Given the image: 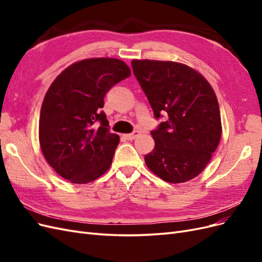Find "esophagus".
Returning a JSON list of instances; mask_svg holds the SVG:
<instances>
[{
  "mask_svg": "<svg viewBox=\"0 0 262 262\" xmlns=\"http://www.w3.org/2000/svg\"><path fill=\"white\" fill-rule=\"evenodd\" d=\"M140 131H133L132 133H130V134H125L124 136V138L126 139V140H129V141H132V140H134V139H137L139 136H140Z\"/></svg>",
  "mask_w": 262,
  "mask_h": 262,
  "instance_id": "34e87169",
  "label": "esophagus"
}]
</instances>
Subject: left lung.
Here are the masks:
<instances>
[{
    "instance_id": "8db88e82",
    "label": "left lung",
    "mask_w": 262,
    "mask_h": 262,
    "mask_svg": "<svg viewBox=\"0 0 262 262\" xmlns=\"http://www.w3.org/2000/svg\"><path fill=\"white\" fill-rule=\"evenodd\" d=\"M133 73L156 119H167L150 131L155 147L146 154L147 167L161 179L180 184L207 167L220 143L219 102L209 82L182 63L132 60Z\"/></svg>"
}]
</instances>
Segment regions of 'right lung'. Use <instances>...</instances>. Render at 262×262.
Masks as SVG:
<instances>
[{"mask_svg":"<svg viewBox=\"0 0 262 262\" xmlns=\"http://www.w3.org/2000/svg\"><path fill=\"white\" fill-rule=\"evenodd\" d=\"M130 75L121 60L94 58L73 63L50 85L40 110L39 143L61 177L87 184L109 169L119 136L110 133L101 108L107 92Z\"/></svg>","mask_w":262,"mask_h":262,"instance_id":"right-lung-1","label":"right lung"}]
</instances>
